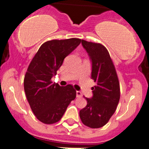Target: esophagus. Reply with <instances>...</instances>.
<instances>
[{"mask_svg":"<svg viewBox=\"0 0 149 149\" xmlns=\"http://www.w3.org/2000/svg\"><path fill=\"white\" fill-rule=\"evenodd\" d=\"M76 97H82V94L81 91H76Z\"/></svg>","mask_w":149,"mask_h":149,"instance_id":"obj_1","label":"esophagus"}]
</instances>
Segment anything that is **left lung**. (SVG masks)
Returning <instances> with one entry per match:
<instances>
[{"label":"left lung","instance_id":"left-lung-1","mask_svg":"<svg viewBox=\"0 0 149 149\" xmlns=\"http://www.w3.org/2000/svg\"><path fill=\"white\" fill-rule=\"evenodd\" d=\"M81 44L91 61V79L97 85L91 88L93 97L86 98L87 105L81 109L79 116L85 125L99 128L108 123L116 110L120 97L119 80L104 46L84 40Z\"/></svg>","mask_w":149,"mask_h":149}]
</instances>
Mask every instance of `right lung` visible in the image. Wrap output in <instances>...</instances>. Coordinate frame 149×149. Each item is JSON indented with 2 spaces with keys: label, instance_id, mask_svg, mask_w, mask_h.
I'll use <instances>...</instances> for the list:
<instances>
[{
  "label": "right lung",
  "instance_id": "obj_1",
  "mask_svg": "<svg viewBox=\"0 0 149 149\" xmlns=\"http://www.w3.org/2000/svg\"><path fill=\"white\" fill-rule=\"evenodd\" d=\"M81 39L52 40L43 43L31 60L24 80L30 107L36 118L45 124H53L62 118L68 106L76 97V91L68 84L61 86L52 83L66 56L74 50Z\"/></svg>",
  "mask_w": 149,
  "mask_h": 149
}]
</instances>
